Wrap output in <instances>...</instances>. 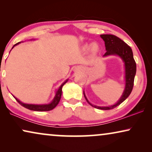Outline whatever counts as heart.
I'll use <instances>...</instances> for the list:
<instances>
[{"mask_svg": "<svg viewBox=\"0 0 152 152\" xmlns=\"http://www.w3.org/2000/svg\"><path fill=\"white\" fill-rule=\"evenodd\" d=\"M91 47V51H92L93 53H96L98 51L99 48H98V46H97V45H96V44H93L92 45H85L84 48V50H88V49L90 48Z\"/></svg>", "mask_w": 152, "mask_h": 152, "instance_id": "b5f03b06", "label": "heart"}]
</instances>
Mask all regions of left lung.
Returning a JSON list of instances; mask_svg holds the SVG:
<instances>
[{
	"label": "left lung",
	"mask_w": 152,
	"mask_h": 152,
	"mask_svg": "<svg viewBox=\"0 0 152 152\" xmlns=\"http://www.w3.org/2000/svg\"><path fill=\"white\" fill-rule=\"evenodd\" d=\"M100 37L104 41L106 50H107L106 53L104 55V57H107L109 55H118L124 61V68H125V88L118 102L115 104L109 106V107H97V106L93 105L87 99L84 92V95L87 102L93 107L101 110H110L114 109L119 106L122 102H123L132 93L133 87H134V77L136 72V64L134 59L132 48L124 41L113 34H101Z\"/></svg>",
	"instance_id": "obj_1"
}]
</instances>
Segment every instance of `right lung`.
I'll use <instances>...</instances> for the list:
<instances>
[{"label":"right lung","instance_id":"1","mask_svg":"<svg viewBox=\"0 0 152 152\" xmlns=\"http://www.w3.org/2000/svg\"><path fill=\"white\" fill-rule=\"evenodd\" d=\"M20 43V42H18L17 43H16V44L14 45L13 47H12V48H13L15 46V45L19 44ZM68 80H66L65 82H64L63 84H62L61 86H60L59 89H58V90L57 91V92H56L55 96V97H54V99H53V101H52L50 103L47 104H32L23 103L19 100V99L16 98V97L14 96V98L16 99V100L17 101L20 105L23 106V107L26 108V109H28L32 110V111H50V110H53L54 108H55L56 107H57V105L58 104H59V101H60V99H61V93H62V87H63L64 85L68 82Z\"/></svg>","mask_w":152,"mask_h":152}]
</instances>
